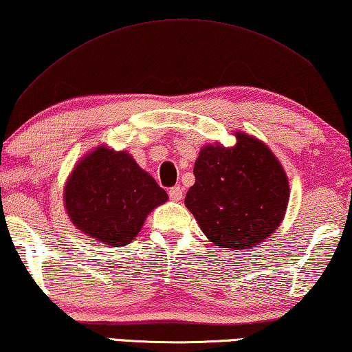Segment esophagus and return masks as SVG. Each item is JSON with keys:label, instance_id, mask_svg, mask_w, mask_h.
<instances>
[{"label": "esophagus", "instance_id": "34e87169", "mask_svg": "<svg viewBox=\"0 0 352 352\" xmlns=\"http://www.w3.org/2000/svg\"><path fill=\"white\" fill-rule=\"evenodd\" d=\"M182 188L179 187V186H175V187H171L170 188V192H168V195H170V198L173 199V201H179V199L182 198Z\"/></svg>", "mask_w": 352, "mask_h": 352}]
</instances>
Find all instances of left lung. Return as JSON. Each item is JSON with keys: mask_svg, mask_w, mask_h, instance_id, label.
<instances>
[{"mask_svg": "<svg viewBox=\"0 0 352 352\" xmlns=\"http://www.w3.org/2000/svg\"><path fill=\"white\" fill-rule=\"evenodd\" d=\"M236 144H208L193 166L186 206L220 248H253L278 228L289 199L283 166L266 144L236 132Z\"/></svg>", "mask_w": 352, "mask_h": 352, "instance_id": "obj_1", "label": "left lung"}]
</instances>
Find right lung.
<instances>
[{"mask_svg": "<svg viewBox=\"0 0 352 352\" xmlns=\"http://www.w3.org/2000/svg\"><path fill=\"white\" fill-rule=\"evenodd\" d=\"M168 195L126 151L99 146L78 162L64 188V206L77 228L107 245L133 241L148 214Z\"/></svg>", "mask_w": 352, "mask_h": 352, "instance_id": "add662e5", "label": "right lung"}]
</instances>
